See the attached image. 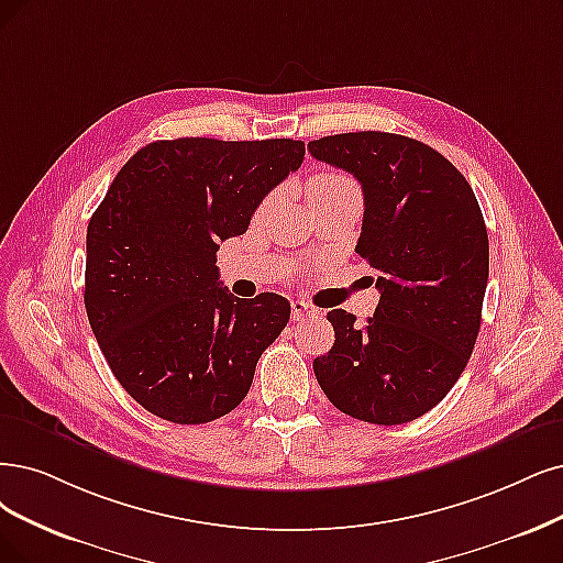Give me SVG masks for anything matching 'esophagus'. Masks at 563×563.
<instances>
[{
	"label": "esophagus",
	"instance_id": "1",
	"mask_svg": "<svg viewBox=\"0 0 563 563\" xmlns=\"http://www.w3.org/2000/svg\"><path fill=\"white\" fill-rule=\"evenodd\" d=\"M320 310L316 306H310L306 301H292V320H308V318H318Z\"/></svg>",
	"mask_w": 563,
	"mask_h": 563
}]
</instances>
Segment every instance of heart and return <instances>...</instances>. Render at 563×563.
Returning a JSON list of instances; mask_svg holds the SVG:
<instances>
[{"instance_id": "1", "label": "heart", "mask_w": 563, "mask_h": 563, "mask_svg": "<svg viewBox=\"0 0 563 563\" xmlns=\"http://www.w3.org/2000/svg\"><path fill=\"white\" fill-rule=\"evenodd\" d=\"M345 185H355L347 176L343 174H334V172H324L318 174L313 180H310L308 190H313V187H345Z\"/></svg>"}]
</instances>
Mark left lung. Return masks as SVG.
Instances as JSON below:
<instances>
[{"mask_svg":"<svg viewBox=\"0 0 563 563\" xmlns=\"http://www.w3.org/2000/svg\"><path fill=\"white\" fill-rule=\"evenodd\" d=\"M364 192L357 253L380 301L362 327L329 310L334 347L313 362L327 399L371 424L418 420L460 380L483 320L489 241L468 180L431 145L389 132L308 143Z\"/></svg>","mask_w":563,"mask_h":563,"instance_id":"left-lung-1","label":"left lung"}]
</instances>
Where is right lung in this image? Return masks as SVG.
Wrapping results in <instances>:
<instances>
[{
    "label": "right lung",
    "instance_id": "obj_1",
    "mask_svg": "<svg viewBox=\"0 0 563 563\" xmlns=\"http://www.w3.org/2000/svg\"><path fill=\"white\" fill-rule=\"evenodd\" d=\"M295 139L155 141L128 159L88 224L86 310L113 376L162 420L232 412L289 301H241L220 287V241L241 236L262 199L297 172Z\"/></svg>",
    "mask_w": 563,
    "mask_h": 563
}]
</instances>
